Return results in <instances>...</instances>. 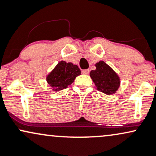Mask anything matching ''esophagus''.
<instances>
[{
    "mask_svg": "<svg viewBox=\"0 0 156 156\" xmlns=\"http://www.w3.org/2000/svg\"><path fill=\"white\" fill-rule=\"evenodd\" d=\"M82 74H88L89 72H90V70L89 69H84V70L82 71Z\"/></svg>",
    "mask_w": 156,
    "mask_h": 156,
    "instance_id": "esophagus-1",
    "label": "esophagus"
}]
</instances>
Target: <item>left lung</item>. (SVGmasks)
<instances>
[{"label": "left lung", "instance_id": "obj_1", "mask_svg": "<svg viewBox=\"0 0 156 156\" xmlns=\"http://www.w3.org/2000/svg\"><path fill=\"white\" fill-rule=\"evenodd\" d=\"M96 69L90 73V76L101 92L107 95L114 94L120 86V78L104 61L96 64Z\"/></svg>", "mask_w": 156, "mask_h": 156}]
</instances>
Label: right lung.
Instances as JSON below:
<instances>
[{"instance_id": "add662e5", "label": "right lung", "mask_w": 156, "mask_h": 156, "mask_svg": "<svg viewBox=\"0 0 156 156\" xmlns=\"http://www.w3.org/2000/svg\"><path fill=\"white\" fill-rule=\"evenodd\" d=\"M80 74L81 71L76 65L60 61L47 76V81L53 90L59 91L66 88Z\"/></svg>"}]
</instances>
